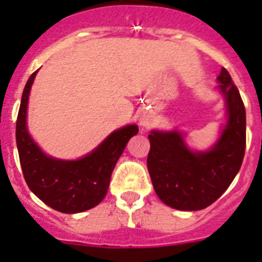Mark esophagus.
Here are the masks:
<instances>
[{
    "label": "esophagus",
    "instance_id": "obj_1",
    "mask_svg": "<svg viewBox=\"0 0 262 262\" xmlns=\"http://www.w3.org/2000/svg\"><path fill=\"white\" fill-rule=\"evenodd\" d=\"M140 123H141V125H143V126H145V127H148V126H151L152 125V119H151V117H149V115H141V118H140Z\"/></svg>",
    "mask_w": 262,
    "mask_h": 262
}]
</instances>
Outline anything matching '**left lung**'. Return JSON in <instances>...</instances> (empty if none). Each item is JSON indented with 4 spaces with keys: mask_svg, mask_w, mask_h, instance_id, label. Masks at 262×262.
I'll use <instances>...</instances> for the list:
<instances>
[{
    "mask_svg": "<svg viewBox=\"0 0 262 262\" xmlns=\"http://www.w3.org/2000/svg\"><path fill=\"white\" fill-rule=\"evenodd\" d=\"M217 80L227 100L228 121L211 151H189L177 132H152L147 158L156 194L168 207L199 211L215 203L239 171L246 148V111L226 68Z\"/></svg>",
    "mask_w": 262,
    "mask_h": 262,
    "instance_id": "obj_1",
    "label": "left lung"
}]
</instances>
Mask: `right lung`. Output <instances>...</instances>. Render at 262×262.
<instances>
[{"label":"right lung","mask_w":262,"mask_h":262,"mask_svg":"<svg viewBox=\"0 0 262 262\" xmlns=\"http://www.w3.org/2000/svg\"><path fill=\"white\" fill-rule=\"evenodd\" d=\"M35 75L36 72L31 75L23 91L16 121V143L24 179L32 193L55 211H87L104 199L115 163L139 127L127 125L115 130L83 159L67 162L49 158L32 141L26 126L27 102Z\"/></svg>","instance_id":"right-lung-1"}]
</instances>
